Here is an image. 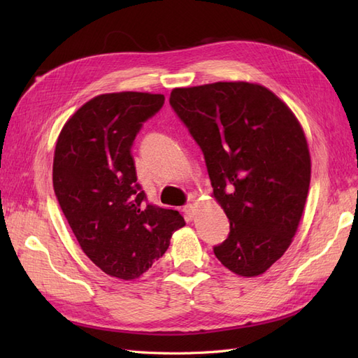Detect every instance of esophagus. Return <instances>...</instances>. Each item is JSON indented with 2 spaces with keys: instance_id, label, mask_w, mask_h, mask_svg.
<instances>
[{
  "instance_id": "1",
  "label": "esophagus",
  "mask_w": 358,
  "mask_h": 358,
  "mask_svg": "<svg viewBox=\"0 0 358 358\" xmlns=\"http://www.w3.org/2000/svg\"><path fill=\"white\" fill-rule=\"evenodd\" d=\"M182 210H183V213H185L187 221H192V218H194V206H192V204L183 206Z\"/></svg>"
}]
</instances>
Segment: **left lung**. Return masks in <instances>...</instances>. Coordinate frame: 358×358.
Here are the masks:
<instances>
[{"label":"left lung","mask_w":358,"mask_h":358,"mask_svg":"<svg viewBox=\"0 0 358 358\" xmlns=\"http://www.w3.org/2000/svg\"><path fill=\"white\" fill-rule=\"evenodd\" d=\"M170 106L200 146L230 221L216 258L236 275L264 273L291 245L309 191L310 155L297 117L248 82L175 88Z\"/></svg>","instance_id":"8db88e82"}]
</instances>
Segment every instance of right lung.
<instances>
[{
	"instance_id": "1",
	"label": "right lung",
	"mask_w": 358,
	"mask_h": 358,
	"mask_svg": "<svg viewBox=\"0 0 358 358\" xmlns=\"http://www.w3.org/2000/svg\"><path fill=\"white\" fill-rule=\"evenodd\" d=\"M149 92L103 94L64 125L53 157V189L83 252L104 273L131 280L164 255L182 215L145 203L131 146L164 104Z\"/></svg>"
}]
</instances>
